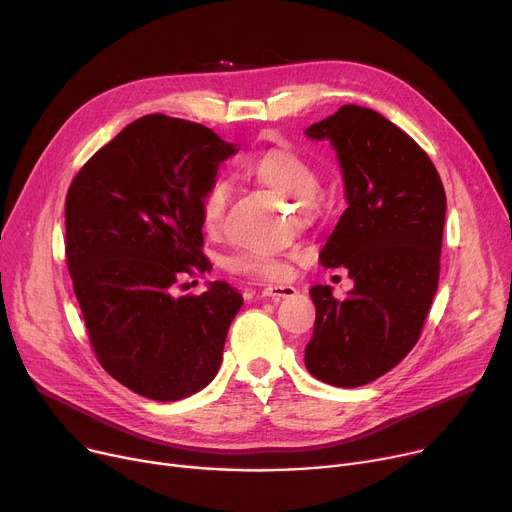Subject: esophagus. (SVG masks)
<instances>
[{
  "instance_id": "34e87169",
  "label": "esophagus",
  "mask_w": 512,
  "mask_h": 512,
  "mask_svg": "<svg viewBox=\"0 0 512 512\" xmlns=\"http://www.w3.org/2000/svg\"><path fill=\"white\" fill-rule=\"evenodd\" d=\"M261 294H263V297H270L274 301H280V299L292 297V294H297V288L290 286V284H265L261 288Z\"/></svg>"
}]
</instances>
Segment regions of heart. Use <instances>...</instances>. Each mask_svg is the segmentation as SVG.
<instances>
[{"label": "heart", "instance_id": "obj_1", "mask_svg": "<svg viewBox=\"0 0 512 512\" xmlns=\"http://www.w3.org/2000/svg\"><path fill=\"white\" fill-rule=\"evenodd\" d=\"M242 174L255 184L282 197L294 199V213L301 224H313L319 215L315 193L319 191V172L305 157L286 147H272L255 153L242 166ZM230 188L224 180H213L201 199V224L205 232L215 234L222 226L228 207ZM224 270L232 276L253 280H282L288 274V259L259 251H236L224 261Z\"/></svg>", "mask_w": 512, "mask_h": 512}]
</instances>
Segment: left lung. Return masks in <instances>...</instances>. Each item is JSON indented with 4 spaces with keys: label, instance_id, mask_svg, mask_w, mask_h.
I'll return each instance as SVG.
<instances>
[{
    "label": "left lung",
    "instance_id": "1",
    "mask_svg": "<svg viewBox=\"0 0 512 512\" xmlns=\"http://www.w3.org/2000/svg\"><path fill=\"white\" fill-rule=\"evenodd\" d=\"M338 151L348 207L319 259L346 267L355 288L336 299L313 286V336L305 365L313 378L365 386L417 344L440 276L446 193L429 155L405 130L361 105L307 128Z\"/></svg>",
    "mask_w": 512,
    "mask_h": 512
}]
</instances>
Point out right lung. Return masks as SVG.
<instances>
[{
  "mask_svg": "<svg viewBox=\"0 0 512 512\" xmlns=\"http://www.w3.org/2000/svg\"><path fill=\"white\" fill-rule=\"evenodd\" d=\"M238 149L197 122L149 114L78 170L66 195V263L99 365L128 390L172 402L220 369L242 294L213 282L174 297L211 263L201 199Z\"/></svg>",
  "mask_w": 512,
  "mask_h": 512,
  "instance_id": "1",
  "label": "right lung"
}]
</instances>
